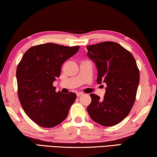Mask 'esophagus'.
Instances as JSON below:
<instances>
[{"instance_id":"esophagus-1","label":"esophagus","mask_w":157,"mask_h":157,"mask_svg":"<svg viewBox=\"0 0 157 157\" xmlns=\"http://www.w3.org/2000/svg\"><path fill=\"white\" fill-rule=\"evenodd\" d=\"M83 93H82V92H76V96L78 97H79L80 96H81V95H83Z\"/></svg>"}]
</instances>
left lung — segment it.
Wrapping results in <instances>:
<instances>
[{
  "label": "left lung",
  "instance_id": "8db88e82",
  "mask_svg": "<svg viewBox=\"0 0 157 157\" xmlns=\"http://www.w3.org/2000/svg\"><path fill=\"white\" fill-rule=\"evenodd\" d=\"M88 56L98 69L97 82L106 84L103 99L90 94L87 108L90 117L98 124L111 127L129 115L134 104L140 81L139 69L129 51L114 42L87 46Z\"/></svg>",
  "mask_w": 157,
  "mask_h": 157
}]
</instances>
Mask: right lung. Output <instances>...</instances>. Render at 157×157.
<instances>
[{
  "instance_id": "obj_1",
  "label": "right lung",
  "mask_w": 157,
  "mask_h": 157,
  "mask_svg": "<svg viewBox=\"0 0 157 157\" xmlns=\"http://www.w3.org/2000/svg\"><path fill=\"white\" fill-rule=\"evenodd\" d=\"M79 48L54 43L33 46L18 64L19 101L25 114L40 127L51 128L61 123L76 99L74 92H56L53 83L60 76L64 62L76 54Z\"/></svg>"
}]
</instances>
